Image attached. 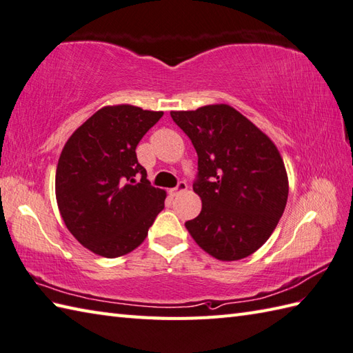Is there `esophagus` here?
Segmentation results:
<instances>
[{
  "mask_svg": "<svg viewBox=\"0 0 353 353\" xmlns=\"http://www.w3.org/2000/svg\"><path fill=\"white\" fill-rule=\"evenodd\" d=\"M186 190H188V185H186L185 182H179V185L176 186V188H172L170 192H171V196H179V194L185 192Z\"/></svg>",
  "mask_w": 353,
  "mask_h": 353,
  "instance_id": "34e87169",
  "label": "esophagus"
}]
</instances>
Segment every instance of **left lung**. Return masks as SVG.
<instances>
[{
    "instance_id": "8db88e82",
    "label": "left lung",
    "mask_w": 353,
    "mask_h": 353,
    "mask_svg": "<svg viewBox=\"0 0 353 353\" xmlns=\"http://www.w3.org/2000/svg\"><path fill=\"white\" fill-rule=\"evenodd\" d=\"M199 156L194 192L201 212L185 223L200 249L219 261L250 256L273 234L288 199L279 150L229 104L171 110Z\"/></svg>"
}]
</instances>
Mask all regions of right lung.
Wrapping results in <instances>:
<instances>
[{"label": "right lung", "instance_id": "1", "mask_svg": "<svg viewBox=\"0 0 353 353\" xmlns=\"http://www.w3.org/2000/svg\"><path fill=\"white\" fill-rule=\"evenodd\" d=\"M162 115L132 104L104 106L66 141L56 170L57 206L74 238L95 254L130 253L163 209L167 192L150 185L134 152Z\"/></svg>", "mask_w": 353, "mask_h": 353}]
</instances>
